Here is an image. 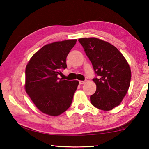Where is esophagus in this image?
Instances as JSON below:
<instances>
[{"label":"esophagus","instance_id":"obj_1","mask_svg":"<svg viewBox=\"0 0 149 149\" xmlns=\"http://www.w3.org/2000/svg\"><path fill=\"white\" fill-rule=\"evenodd\" d=\"M85 82H86V81H79V84H80V85L84 84Z\"/></svg>","mask_w":149,"mask_h":149}]
</instances>
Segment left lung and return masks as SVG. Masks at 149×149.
<instances>
[{
  "label": "left lung",
  "instance_id": "obj_1",
  "mask_svg": "<svg viewBox=\"0 0 149 149\" xmlns=\"http://www.w3.org/2000/svg\"><path fill=\"white\" fill-rule=\"evenodd\" d=\"M91 62L96 85L91 96L93 106L103 111L112 110L120 104L129 88L131 71L120 51L108 42L96 38L78 40Z\"/></svg>",
  "mask_w": 149,
  "mask_h": 149
}]
</instances>
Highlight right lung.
Listing matches in <instances>:
<instances>
[{"instance_id":"1","label":"right lung","mask_w":149,"mask_h":149,"mask_svg":"<svg viewBox=\"0 0 149 149\" xmlns=\"http://www.w3.org/2000/svg\"><path fill=\"white\" fill-rule=\"evenodd\" d=\"M77 40L44 45L30 59L26 68V91L39 110L56 116L71 105L79 82L58 77L67 68L66 58Z\"/></svg>"}]
</instances>
